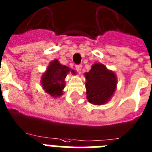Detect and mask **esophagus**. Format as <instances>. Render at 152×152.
<instances>
[{"label":"esophagus","instance_id":"1","mask_svg":"<svg viewBox=\"0 0 152 152\" xmlns=\"http://www.w3.org/2000/svg\"><path fill=\"white\" fill-rule=\"evenodd\" d=\"M75 68H76V70L79 72V73H80V72H81V69H82V65H76V67H75Z\"/></svg>","mask_w":152,"mask_h":152}]
</instances>
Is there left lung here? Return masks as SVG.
<instances>
[{
  "mask_svg": "<svg viewBox=\"0 0 152 152\" xmlns=\"http://www.w3.org/2000/svg\"><path fill=\"white\" fill-rule=\"evenodd\" d=\"M84 76L87 80L85 86L88 102L96 105L107 103L116 89V75L103 64L95 63Z\"/></svg>",
  "mask_w": 152,
  "mask_h": 152,
  "instance_id": "8db88e82",
  "label": "left lung"
}]
</instances>
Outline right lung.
I'll use <instances>...</instances> for the list:
<instances>
[{"label":"right lung","mask_w":152,"mask_h":152,"mask_svg":"<svg viewBox=\"0 0 152 152\" xmlns=\"http://www.w3.org/2000/svg\"><path fill=\"white\" fill-rule=\"evenodd\" d=\"M71 70L69 67L59 63L55 59L50 61L47 71L41 76V84L43 89L53 97L62 95L65 87V79ZM73 72V71H71Z\"/></svg>","instance_id":"1"}]
</instances>
